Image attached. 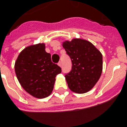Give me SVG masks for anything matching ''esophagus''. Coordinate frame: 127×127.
<instances>
[{"mask_svg":"<svg viewBox=\"0 0 127 127\" xmlns=\"http://www.w3.org/2000/svg\"><path fill=\"white\" fill-rule=\"evenodd\" d=\"M58 65L59 66H61H61H62V63H61V62H59V63H58Z\"/></svg>","mask_w":127,"mask_h":127,"instance_id":"34e87169","label":"esophagus"}]
</instances>
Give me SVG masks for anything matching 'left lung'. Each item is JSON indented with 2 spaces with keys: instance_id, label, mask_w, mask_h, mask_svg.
I'll return each mask as SVG.
<instances>
[{
  "instance_id": "obj_1",
  "label": "left lung",
  "mask_w": 127,
  "mask_h": 127,
  "mask_svg": "<svg viewBox=\"0 0 127 127\" xmlns=\"http://www.w3.org/2000/svg\"><path fill=\"white\" fill-rule=\"evenodd\" d=\"M63 47L72 62L71 71L65 75L69 89L77 94L90 91L102 73V54L91 42L80 38L64 41Z\"/></svg>"
}]
</instances>
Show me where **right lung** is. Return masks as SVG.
I'll use <instances>...</instances> for the list:
<instances>
[{
    "label": "right lung",
    "mask_w": 127,
    "mask_h": 127,
    "mask_svg": "<svg viewBox=\"0 0 127 127\" xmlns=\"http://www.w3.org/2000/svg\"><path fill=\"white\" fill-rule=\"evenodd\" d=\"M15 72L25 91L35 98H43L52 93L61 68L52 62L51 54L45 52V45L42 43L29 45L20 53Z\"/></svg>",
    "instance_id": "right-lung-1"
}]
</instances>
